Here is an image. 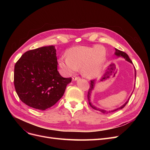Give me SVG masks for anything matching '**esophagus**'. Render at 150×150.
<instances>
[{
    "label": "esophagus",
    "instance_id": "obj_1",
    "mask_svg": "<svg viewBox=\"0 0 150 150\" xmlns=\"http://www.w3.org/2000/svg\"><path fill=\"white\" fill-rule=\"evenodd\" d=\"M79 79V77H77V76H73L72 77V80L73 81H76Z\"/></svg>",
    "mask_w": 150,
    "mask_h": 150
}]
</instances>
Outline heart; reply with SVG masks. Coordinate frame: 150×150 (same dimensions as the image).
Listing matches in <instances>:
<instances>
[{"label": "heart", "instance_id": "heart-1", "mask_svg": "<svg viewBox=\"0 0 150 150\" xmlns=\"http://www.w3.org/2000/svg\"><path fill=\"white\" fill-rule=\"evenodd\" d=\"M67 56L59 60V64L66 74H72L78 69H83V74L92 78L100 74L106 61L107 52L101 46H76L69 49Z\"/></svg>", "mask_w": 150, "mask_h": 150}]
</instances>
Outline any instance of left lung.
Listing matches in <instances>:
<instances>
[{"label": "left lung", "instance_id": "1", "mask_svg": "<svg viewBox=\"0 0 150 150\" xmlns=\"http://www.w3.org/2000/svg\"><path fill=\"white\" fill-rule=\"evenodd\" d=\"M115 50H116L115 54H116V55L117 56H118V57H119V56H121V57H124L126 61H128V62H131V64H133L132 61H131V59H129L128 55V54H127L126 52H123V51H120V50H118V49H115ZM134 69H135V67H134ZM134 71H135V77H136V76H137V72H136V69H134ZM95 82H96V81H95V80H93H93H91L90 88H89V89L88 93V101H89V104L91 107L92 108L94 109V110L99 111H101V112L104 113V114H108V113H110V112H115V111H118V110H121V109H122V108H123L126 105L127 103H128V101H129V98H130L131 96L129 98V99H128V101H127L123 104V105L121 106V107H120V108H118L116 109V110H114L106 111V110H102V109L97 108H96L95 106H94L93 105V104H91V101H90V96H91V93L92 90L93 89V88H94V85H95V84H96V83H95ZM134 87H135V86H134ZM132 94H133V93H132ZM132 94H131V95H132Z\"/></svg>", "mask_w": 150, "mask_h": 150}]
</instances>
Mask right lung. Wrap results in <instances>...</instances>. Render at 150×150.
<instances>
[{
	"label": "right lung",
	"mask_w": 150,
	"mask_h": 150,
	"mask_svg": "<svg viewBox=\"0 0 150 150\" xmlns=\"http://www.w3.org/2000/svg\"><path fill=\"white\" fill-rule=\"evenodd\" d=\"M56 50L49 46L22 54L14 67L13 83L21 100L31 108L45 110L62 97L72 78L57 71Z\"/></svg>",
	"instance_id": "add662e5"
}]
</instances>
